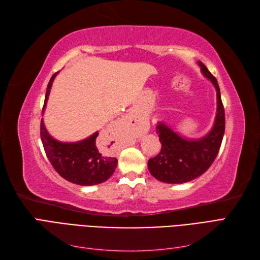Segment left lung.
Returning a JSON list of instances; mask_svg holds the SVG:
<instances>
[{"mask_svg":"<svg viewBox=\"0 0 260 260\" xmlns=\"http://www.w3.org/2000/svg\"><path fill=\"white\" fill-rule=\"evenodd\" d=\"M201 72L217 91V113L212 129L205 137L188 140L179 136L167 124L158 122L156 132L161 143L160 153L148 159L147 167L151 175L161 182L179 184L188 182L202 176L214 162L221 146L224 135V108L216 78L207 67L199 61Z\"/></svg>","mask_w":260,"mask_h":260,"instance_id":"1","label":"left lung"}]
</instances>
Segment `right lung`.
<instances>
[{"mask_svg": "<svg viewBox=\"0 0 260 260\" xmlns=\"http://www.w3.org/2000/svg\"><path fill=\"white\" fill-rule=\"evenodd\" d=\"M57 74L52 76L46 88L43 111L54 78ZM40 135L45 154L52 166L60 177L69 182L78 185L100 184L114 174L118 160L116 157L109 155L103 143L98 139L99 132L79 142H59L50 135L41 119Z\"/></svg>", "mask_w": 260, "mask_h": 260, "instance_id": "obj_1", "label": "right lung"}]
</instances>
